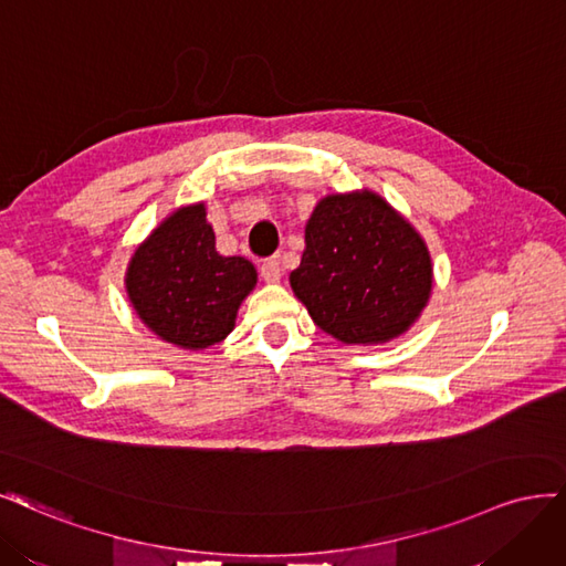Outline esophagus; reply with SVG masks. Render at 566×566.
I'll return each mask as SVG.
<instances>
[{
    "label": "esophagus",
    "instance_id": "34e87169",
    "mask_svg": "<svg viewBox=\"0 0 566 566\" xmlns=\"http://www.w3.org/2000/svg\"><path fill=\"white\" fill-rule=\"evenodd\" d=\"M261 275H263L265 282H280V277H282V261L277 256L263 261Z\"/></svg>",
    "mask_w": 566,
    "mask_h": 566
}]
</instances>
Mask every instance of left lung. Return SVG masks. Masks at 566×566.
Masks as SVG:
<instances>
[{
	"instance_id": "left-lung-1",
	"label": "left lung",
	"mask_w": 566,
	"mask_h": 566,
	"mask_svg": "<svg viewBox=\"0 0 566 566\" xmlns=\"http://www.w3.org/2000/svg\"><path fill=\"white\" fill-rule=\"evenodd\" d=\"M291 289L322 332L348 345L402 336L432 291L423 237L371 190L326 195L305 226Z\"/></svg>"
}]
</instances>
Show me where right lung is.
<instances>
[{
  "label": "right lung",
  "mask_w": 566,
  "mask_h": 566,
  "mask_svg": "<svg viewBox=\"0 0 566 566\" xmlns=\"http://www.w3.org/2000/svg\"><path fill=\"white\" fill-rule=\"evenodd\" d=\"M256 268L221 256L205 202L180 207L138 244L126 268V294L153 334L184 350H205L232 329L256 286Z\"/></svg>",
  "instance_id": "right-lung-1"
}]
</instances>
